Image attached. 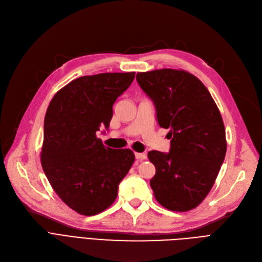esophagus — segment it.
Instances as JSON below:
<instances>
[{
    "mask_svg": "<svg viewBox=\"0 0 262 262\" xmlns=\"http://www.w3.org/2000/svg\"><path fill=\"white\" fill-rule=\"evenodd\" d=\"M135 157H136V159H138V160H143V159H146V154H144V153H135Z\"/></svg>",
    "mask_w": 262,
    "mask_h": 262,
    "instance_id": "34e87169",
    "label": "esophagus"
}]
</instances>
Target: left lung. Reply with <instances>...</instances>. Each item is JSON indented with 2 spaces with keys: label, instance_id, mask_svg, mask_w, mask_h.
Returning a JSON list of instances; mask_svg holds the SVG:
<instances>
[{
  "label": "left lung",
  "instance_id": "obj_1",
  "mask_svg": "<svg viewBox=\"0 0 262 262\" xmlns=\"http://www.w3.org/2000/svg\"><path fill=\"white\" fill-rule=\"evenodd\" d=\"M153 101L159 126L170 129L169 153L150 150L156 174L149 185L156 201L172 211H188L211 190L226 154L224 123L208 89L194 75L174 69L137 73Z\"/></svg>",
  "mask_w": 262,
  "mask_h": 262
}]
</instances>
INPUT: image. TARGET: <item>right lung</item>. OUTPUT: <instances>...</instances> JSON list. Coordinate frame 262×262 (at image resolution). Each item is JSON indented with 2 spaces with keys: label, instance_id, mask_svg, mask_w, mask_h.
Here are the masks:
<instances>
[{
  "label": "right lung",
  "instance_id": "add662e5",
  "mask_svg": "<svg viewBox=\"0 0 262 262\" xmlns=\"http://www.w3.org/2000/svg\"><path fill=\"white\" fill-rule=\"evenodd\" d=\"M134 78L135 72L81 76L48 107L41 166L57 195L79 214L107 209L135 161L129 148L107 147L96 137L102 126L108 129L113 105Z\"/></svg>",
  "mask_w": 262,
  "mask_h": 262
}]
</instances>
